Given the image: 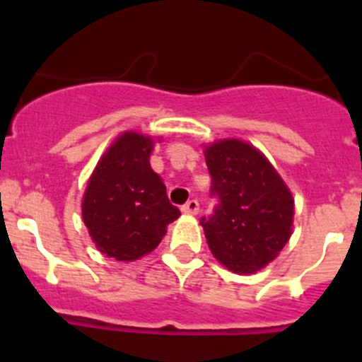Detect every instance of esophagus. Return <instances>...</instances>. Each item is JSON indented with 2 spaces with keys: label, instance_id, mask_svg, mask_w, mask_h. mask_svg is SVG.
Returning <instances> with one entry per match:
<instances>
[{
  "label": "esophagus",
  "instance_id": "obj_1",
  "mask_svg": "<svg viewBox=\"0 0 362 362\" xmlns=\"http://www.w3.org/2000/svg\"><path fill=\"white\" fill-rule=\"evenodd\" d=\"M182 211H184L185 215H198L199 203L196 202V199H191V202H187L184 206H182Z\"/></svg>",
  "mask_w": 362,
  "mask_h": 362
}]
</instances>
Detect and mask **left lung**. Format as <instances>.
Returning a JSON list of instances; mask_svg holds the SVG:
<instances>
[{"instance_id":"1","label":"left lung","mask_w":362,"mask_h":362,"mask_svg":"<svg viewBox=\"0 0 362 362\" xmlns=\"http://www.w3.org/2000/svg\"><path fill=\"white\" fill-rule=\"evenodd\" d=\"M211 192L221 204L202 221L214 257L229 272L252 275L279 257L293 235L294 198L269 159L240 138L204 145Z\"/></svg>"}]
</instances>
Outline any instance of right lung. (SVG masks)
<instances>
[{"mask_svg": "<svg viewBox=\"0 0 362 362\" xmlns=\"http://www.w3.org/2000/svg\"><path fill=\"white\" fill-rule=\"evenodd\" d=\"M160 136L122 131L103 152L87 180L82 221L101 254L131 262L151 254L180 217L170 203L151 154Z\"/></svg>", "mask_w": 362, "mask_h": 362, "instance_id": "add662e5", "label": "right lung"}]
</instances>
